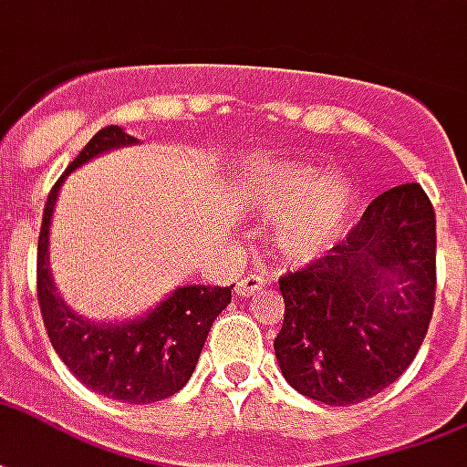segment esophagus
<instances>
[{
  "label": "esophagus",
  "instance_id": "1",
  "mask_svg": "<svg viewBox=\"0 0 467 467\" xmlns=\"http://www.w3.org/2000/svg\"><path fill=\"white\" fill-rule=\"evenodd\" d=\"M262 286H265L262 277H257V275H247V277L237 282V286H234V295H237V296H254L257 292H262Z\"/></svg>",
  "mask_w": 467,
  "mask_h": 467
}]
</instances>
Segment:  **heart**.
<instances>
[{"mask_svg":"<svg viewBox=\"0 0 467 467\" xmlns=\"http://www.w3.org/2000/svg\"><path fill=\"white\" fill-rule=\"evenodd\" d=\"M243 195L265 220H279L275 250L289 265H312L339 240L357 192L344 178L321 168L269 165L240 182Z\"/></svg>","mask_w":467,"mask_h":467,"instance_id":"1","label":"heart"}]
</instances>
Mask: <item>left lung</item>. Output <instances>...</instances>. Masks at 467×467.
<instances>
[{
    "mask_svg": "<svg viewBox=\"0 0 467 467\" xmlns=\"http://www.w3.org/2000/svg\"><path fill=\"white\" fill-rule=\"evenodd\" d=\"M275 357L286 383L327 406L391 386L426 339L436 304V213L418 182L381 192L327 257L279 279Z\"/></svg>",
    "mask_w": 467,
    "mask_h": 467,
    "instance_id": "left-lung-1",
    "label": "left lung"
}]
</instances>
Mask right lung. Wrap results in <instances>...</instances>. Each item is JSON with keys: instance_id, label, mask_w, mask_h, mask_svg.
<instances>
[{"instance_id": "add662e5", "label": "right lung", "mask_w": 467, "mask_h": 467, "mask_svg": "<svg viewBox=\"0 0 467 467\" xmlns=\"http://www.w3.org/2000/svg\"><path fill=\"white\" fill-rule=\"evenodd\" d=\"M136 143L138 138L120 126L101 128L51 188L41 220L36 292L51 347L86 389L120 403H153L190 381L207 331L233 299V286L185 285L136 319L93 321L61 299L49 267L51 217L68 172L109 150Z\"/></svg>"}]
</instances>
